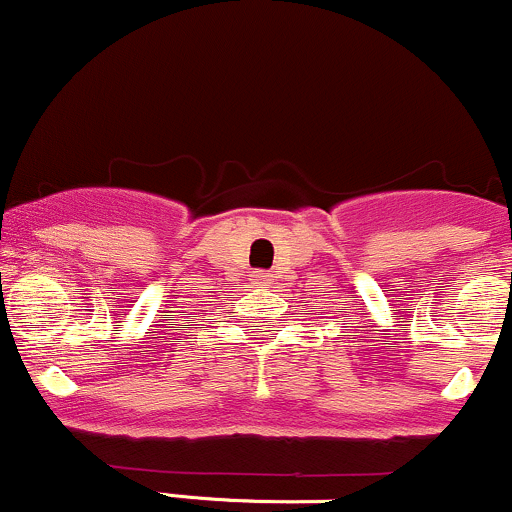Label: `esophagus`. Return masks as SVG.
Returning <instances> with one entry per match:
<instances>
[{"label": "esophagus", "instance_id": "obj_1", "mask_svg": "<svg viewBox=\"0 0 512 512\" xmlns=\"http://www.w3.org/2000/svg\"><path fill=\"white\" fill-rule=\"evenodd\" d=\"M254 278H256V283H258V285H266L268 280H271V276H268V273H263V271H258Z\"/></svg>", "mask_w": 512, "mask_h": 512}]
</instances>
